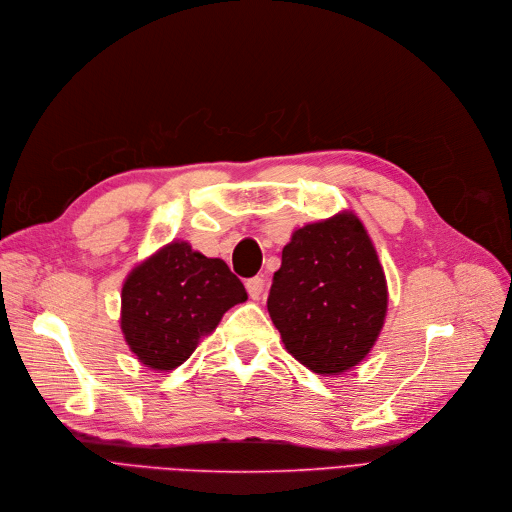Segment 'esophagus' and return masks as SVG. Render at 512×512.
<instances>
[{
	"instance_id": "1",
	"label": "esophagus",
	"mask_w": 512,
	"mask_h": 512,
	"mask_svg": "<svg viewBox=\"0 0 512 512\" xmlns=\"http://www.w3.org/2000/svg\"><path fill=\"white\" fill-rule=\"evenodd\" d=\"M246 289H248V294H250L252 300H258L260 294H262V289H264L262 277H252V279H248V281H246Z\"/></svg>"
}]
</instances>
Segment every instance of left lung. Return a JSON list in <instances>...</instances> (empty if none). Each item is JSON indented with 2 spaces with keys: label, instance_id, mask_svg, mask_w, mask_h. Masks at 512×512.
<instances>
[{
  "label": "left lung",
  "instance_id": "8db88e82",
  "mask_svg": "<svg viewBox=\"0 0 512 512\" xmlns=\"http://www.w3.org/2000/svg\"><path fill=\"white\" fill-rule=\"evenodd\" d=\"M266 306L285 350L312 373L342 375L367 358L385 323L387 281L352 210L291 233Z\"/></svg>",
  "mask_w": 512,
  "mask_h": 512
}]
</instances>
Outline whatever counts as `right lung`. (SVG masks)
I'll use <instances>...</instances> for the list:
<instances>
[{"label": "right lung", "mask_w": 512, "mask_h": 512, "mask_svg": "<svg viewBox=\"0 0 512 512\" xmlns=\"http://www.w3.org/2000/svg\"><path fill=\"white\" fill-rule=\"evenodd\" d=\"M246 300V287L225 260L208 258L175 239L127 275L120 294V331L141 364L173 371L229 308Z\"/></svg>", "instance_id": "obj_1"}]
</instances>
